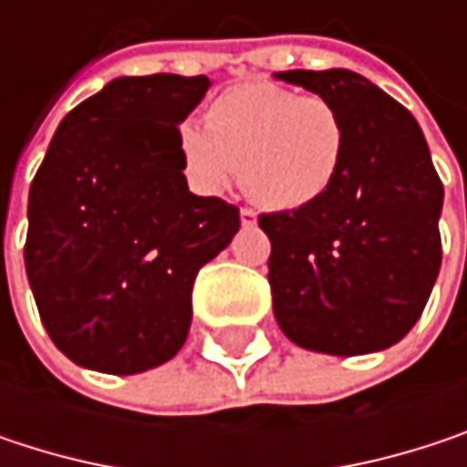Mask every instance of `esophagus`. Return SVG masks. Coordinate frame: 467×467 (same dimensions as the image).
<instances>
[{
  "label": "esophagus",
  "mask_w": 467,
  "mask_h": 467,
  "mask_svg": "<svg viewBox=\"0 0 467 467\" xmlns=\"http://www.w3.org/2000/svg\"><path fill=\"white\" fill-rule=\"evenodd\" d=\"M240 224H243V227H254V224H256V213H254L251 208H243V211H240Z\"/></svg>",
  "instance_id": "1"
}]
</instances>
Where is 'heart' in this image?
Masks as SVG:
<instances>
[{
    "label": "heart",
    "mask_w": 467,
    "mask_h": 467,
    "mask_svg": "<svg viewBox=\"0 0 467 467\" xmlns=\"http://www.w3.org/2000/svg\"><path fill=\"white\" fill-rule=\"evenodd\" d=\"M186 175L219 194L240 172L243 192L270 211H297L325 197L343 170L346 124L325 97L275 83H243L205 110V130L181 127Z\"/></svg>",
    "instance_id": "obj_1"
}]
</instances>
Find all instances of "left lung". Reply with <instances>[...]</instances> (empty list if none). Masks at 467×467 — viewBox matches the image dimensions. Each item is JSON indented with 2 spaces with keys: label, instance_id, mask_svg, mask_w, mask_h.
<instances>
[{
  "label": "left lung",
  "instance_id": "1",
  "mask_svg": "<svg viewBox=\"0 0 467 467\" xmlns=\"http://www.w3.org/2000/svg\"><path fill=\"white\" fill-rule=\"evenodd\" d=\"M278 80L329 99L346 159L317 202L262 213L267 281L284 335L311 351L389 348L417 325L441 270L443 186L417 119L351 69H289Z\"/></svg>",
  "mask_w": 467,
  "mask_h": 467
}]
</instances>
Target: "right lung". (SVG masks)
<instances>
[{
    "label": "right lung",
    "instance_id": "add662e5",
    "mask_svg": "<svg viewBox=\"0 0 467 467\" xmlns=\"http://www.w3.org/2000/svg\"><path fill=\"white\" fill-rule=\"evenodd\" d=\"M205 75L116 78L64 116L29 189L24 262L50 340L75 365L132 376L172 359L192 286L240 211L186 186L178 124Z\"/></svg>",
    "mask_w": 467,
    "mask_h": 467
}]
</instances>
